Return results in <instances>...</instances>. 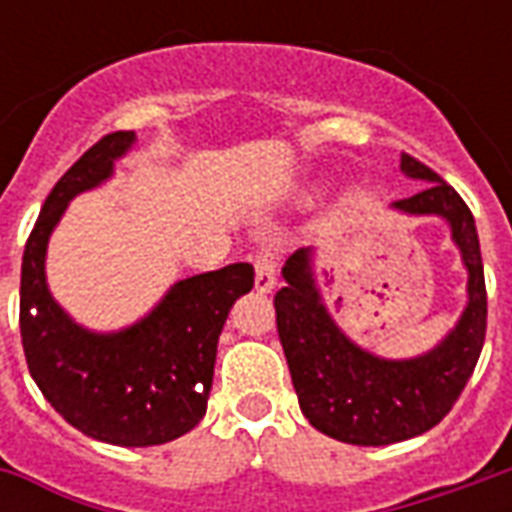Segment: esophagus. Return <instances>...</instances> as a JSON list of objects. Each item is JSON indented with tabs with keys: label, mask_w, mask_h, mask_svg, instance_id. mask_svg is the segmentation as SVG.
<instances>
[{
	"label": "esophagus",
	"mask_w": 512,
	"mask_h": 512,
	"mask_svg": "<svg viewBox=\"0 0 512 512\" xmlns=\"http://www.w3.org/2000/svg\"><path fill=\"white\" fill-rule=\"evenodd\" d=\"M255 288L260 293H271L277 288V260L268 249H260L255 255Z\"/></svg>",
	"instance_id": "1"
}]
</instances>
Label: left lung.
Segmentation results:
<instances>
[{"mask_svg": "<svg viewBox=\"0 0 512 512\" xmlns=\"http://www.w3.org/2000/svg\"><path fill=\"white\" fill-rule=\"evenodd\" d=\"M400 169L428 186L397 200L395 208L444 216L469 268V304L455 332L430 354L408 362H386L356 348L323 310L312 285L310 249L288 257L282 268L288 285L274 296L279 343L304 417L326 436L359 447L395 444L439 425L461 397L485 343L488 299L472 211L419 158L403 153Z\"/></svg>", "mask_w": 512, "mask_h": 512, "instance_id": "8db88e82", "label": "left lung"}]
</instances>
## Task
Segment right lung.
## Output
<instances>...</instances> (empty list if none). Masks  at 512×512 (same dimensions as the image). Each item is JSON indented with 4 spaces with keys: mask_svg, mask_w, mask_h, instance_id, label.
<instances>
[{
    "mask_svg": "<svg viewBox=\"0 0 512 512\" xmlns=\"http://www.w3.org/2000/svg\"><path fill=\"white\" fill-rule=\"evenodd\" d=\"M131 142V131L101 136L51 189L24 246L18 321L29 373L57 414L98 441L153 447L205 417L219 334L255 285V268L233 263L183 279L120 334L84 332L54 304L43 274L51 230L71 197L112 175Z\"/></svg>",
    "mask_w": 512,
    "mask_h": 512,
    "instance_id": "add662e5",
    "label": "right lung"
}]
</instances>
